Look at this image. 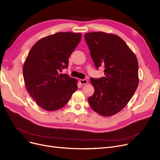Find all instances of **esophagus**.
Masks as SVG:
<instances>
[{"label":"esophagus","mask_w":160,"mask_h":160,"mask_svg":"<svg viewBox=\"0 0 160 160\" xmlns=\"http://www.w3.org/2000/svg\"><path fill=\"white\" fill-rule=\"evenodd\" d=\"M79 82L80 83V84L82 85H85L88 84V80L86 79H80Z\"/></svg>","instance_id":"34e87169"}]
</instances>
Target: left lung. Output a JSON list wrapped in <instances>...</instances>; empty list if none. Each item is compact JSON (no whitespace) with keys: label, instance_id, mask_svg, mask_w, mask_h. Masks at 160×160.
<instances>
[{"label":"left lung","instance_id":"1","mask_svg":"<svg viewBox=\"0 0 160 160\" xmlns=\"http://www.w3.org/2000/svg\"><path fill=\"white\" fill-rule=\"evenodd\" d=\"M84 37L95 66L103 67L105 74L90 79L95 92L88 97L89 104L101 116H113L127 105L138 85L137 57L116 34L92 32Z\"/></svg>","mask_w":160,"mask_h":160}]
</instances>
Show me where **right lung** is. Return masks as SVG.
Listing matches in <instances>:
<instances>
[{
  "label": "right lung",
  "instance_id": "obj_1",
  "mask_svg": "<svg viewBox=\"0 0 160 160\" xmlns=\"http://www.w3.org/2000/svg\"><path fill=\"white\" fill-rule=\"evenodd\" d=\"M81 33L61 32L44 37L29 52L23 67L26 88L46 110L63 107L78 89L77 80L61 74L80 42Z\"/></svg>",
  "mask_w": 160,
  "mask_h": 160
}]
</instances>
